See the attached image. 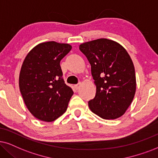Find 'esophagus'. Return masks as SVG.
<instances>
[{"label":"esophagus","mask_w":158,"mask_h":158,"mask_svg":"<svg viewBox=\"0 0 158 158\" xmlns=\"http://www.w3.org/2000/svg\"><path fill=\"white\" fill-rule=\"evenodd\" d=\"M74 87H75V88L77 89H79V88H80V87H81V83L77 84V85H76Z\"/></svg>","instance_id":"obj_1"}]
</instances>
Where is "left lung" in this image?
Masks as SVG:
<instances>
[{
    "label": "left lung",
    "mask_w": 158,
    "mask_h": 158,
    "mask_svg": "<svg viewBox=\"0 0 158 158\" xmlns=\"http://www.w3.org/2000/svg\"><path fill=\"white\" fill-rule=\"evenodd\" d=\"M91 65L96 93L88 102L90 110L105 119L123 116L136 89L135 69L126 49L119 43L99 39L79 45Z\"/></svg>",
    "instance_id": "left-lung-1"
}]
</instances>
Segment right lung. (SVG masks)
<instances>
[{
	"mask_svg": "<svg viewBox=\"0 0 158 158\" xmlns=\"http://www.w3.org/2000/svg\"><path fill=\"white\" fill-rule=\"evenodd\" d=\"M71 48L55 41L40 43L24 60L19 89L27 109L39 120L53 122L66 111L73 92L64 82L60 62Z\"/></svg>",
	"mask_w": 158,
	"mask_h": 158,
	"instance_id": "1",
	"label": "right lung"
}]
</instances>
